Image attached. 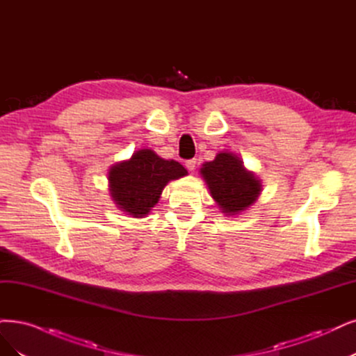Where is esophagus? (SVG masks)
<instances>
[{
	"label": "esophagus",
	"instance_id": "obj_1",
	"mask_svg": "<svg viewBox=\"0 0 356 356\" xmlns=\"http://www.w3.org/2000/svg\"><path fill=\"white\" fill-rule=\"evenodd\" d=\"M185 165H186V168H188L189 171H195V167H196V160H195V158H193V160H188Z\"/></svg>",
	"mask_w": 356,
	"mask_h": 356
}]
</instances>
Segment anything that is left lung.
Masks as SVG:
<instances>
[{
	"label": "left lung",
	"mask_w": 356,
	"mask_h": 356,
	"mask_svg": "<svg viewBox=\"0 0 356 356\" xmlns=\"http://www.w3.org/2000/svg\"><path fill=\"white\" fill-rule=\"evenodd\" d=\"M213 200L226 217L239 216L254 205L262 192L261 179L249 171L241 158L230 151H220L213 161L200 168Z\"/></svg>",
	"instance_id": "1"
}]
</instances>
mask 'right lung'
I'll list each match as a JSON object with an SVG mask.
<instances>
[{"instance_id": "1", "label": "right lung", "mask_w": 356, "mask_h": 356, "mask_svg": "<svg viewBox=\"0 0 356 356\" xmlns=\"http://www.w3.org/2000/svg\"><path fill=\"white\" fill-rule=\"evenodd\" d=\"M188 170L175 160H164L149 148L134 152L108 170V191L113 202L130 217H147L160 201L167 183L185 177Z\"/></svg>"}]
</instances>
